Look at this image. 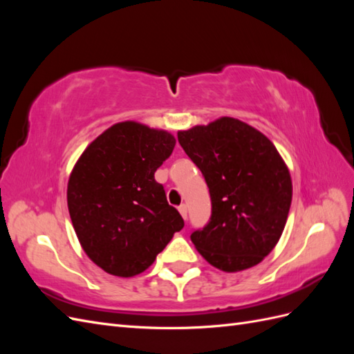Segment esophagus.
Listing matches in <instances>:
<instances>
[{"label":"esophagus","mask_w":354,"mask_h":354,"mask_svg":"<svg viewBox=\"0 0 354 354\" xmlns=\"http://www.w3.org/2000/svg\"><path fill=\"white\" fill-rule=\"evenodd\" d=\"M178 212L181 214V217H183L185 220L187 218V207L185 205V203H183V205H180V207H178Z\"/></svg>","instance_id":"esophagus-1"}]
</instances>
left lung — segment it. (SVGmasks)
Masks as SVG:
<instances>
[{
	"mask_svg": "<svg viewBox=\"0 0 354 354\" xmlns=\"http://www.w3.org/2000/svg\"><path fill=\"white\" fill-rule=\"evenodd\" d=\"M177 137L205 177L212 205L192 242L223 272L257 266L279 242L291 207L292 181L282 156L263 133L229 116Z\"/></svg>",
	"mask_w": 354,
	"mask_h": 354,
	"instance_id": "left-lung-1",
	"label": "left lung"
}]
</instances>
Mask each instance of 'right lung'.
I'll list each match as a JSON object with an SVG mask.
<instances>
[{"instance_id": "right-lung-1", "label": "right lung", "mask_w": 354, "mask_h": 354, "mask_svg": "<svg viewBox=\"0 0 354 354\" xmlns=\"http://www.w3.org/2000/svg\"><path fill=\"white\" fill-rule=\"evenodd\" d=\"M176 138L134 121L118 122L88 145L68 181V208L88 259L106 273L131 277L185 226L168 205L155 171Z\"/></svg>"}]
</instances>
